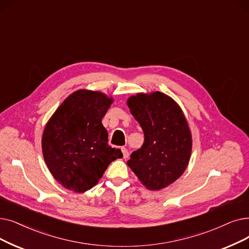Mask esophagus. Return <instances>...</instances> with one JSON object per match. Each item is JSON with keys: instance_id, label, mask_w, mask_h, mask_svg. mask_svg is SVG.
<instances>
[{"instance_id": "1", "label": "esophagus", "mask_w": 249, "mask_h": 249, "mask_svg": "<svg viewBox=\"0 0 249 249\" xmlns=\"http://www.w3.org/2000/svg\"><path fill=\"white\" fill-rule=\"evenodd\" d=\"M121 150H122V154H123L124 159H127V158L129 157V151H128V149H127L126 147H122Z\"/></svg>"}]
</instances>
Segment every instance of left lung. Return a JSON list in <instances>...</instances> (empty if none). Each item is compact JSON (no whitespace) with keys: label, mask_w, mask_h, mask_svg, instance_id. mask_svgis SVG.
Returning <instances> with one entry per match:
<instances>
[{"label":"left lung","mask_w":249,"mask_h":249,"mask_svg":"<svg viewBox=\"0 0 249 249\" xmlns=\"http://www.w3.org/2000/svg\"><path fill=\"white\" fill-rule=\"evenodd\" d=\"M127 106L144 133L143 144L127 165L147 189H163L189 163L192 139L185 116L174 100L160 91L132 95Z\"/></svg>","instance_id":"left-lung-1"}]
</instances>
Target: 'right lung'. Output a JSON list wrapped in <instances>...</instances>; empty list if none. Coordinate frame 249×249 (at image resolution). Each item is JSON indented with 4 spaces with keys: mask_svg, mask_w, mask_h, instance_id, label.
Returning <instances> with one entry per match:
<instances>
[{
    "mask_svg": "<svg viewBox=\"0 0 249 249\" xmlns=\"http://www.w3.org/2000/svg\"><path fill=\"white\" fill-rule=\"evenodd\" d=\"M113 103L105 93L80 89L70 94L51 117L41 138L42 155L65 188L85 192L102 178L113 160L123 157L107 144L102 119Z\"/></svg>",
    "mask_w": 249,
    "mask_h": 249,
    "instance_id": "obj_1",
    "label": "right lung"
}]
</instances>
